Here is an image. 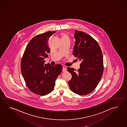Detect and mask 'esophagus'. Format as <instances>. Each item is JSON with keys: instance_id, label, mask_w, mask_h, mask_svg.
I'll use <instances>...</instances> for the list:
<instances>
[{"instance_id": "esophagus-1", "label": "esophagus", "mask_w": 127, "mask_h": 127, "mask_svg": "<svg viewBox=\"0 0 127 127\" xmlns=\"http://www.w3.org/2000/svg\"><path fill=\"white\" fill-rule=\"evenodd\" d=\"M66 69L64 67H63V72H65V71H66Z\"/></svg>"}]
</instances>
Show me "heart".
<instances>
[{
	"label": "heart",
	"mask_w": 127,
	"mask_h": 127,
	"mask_svg": "<svg viewBox=\"0 0 127 127\" xmlns=\"http://www.w3.org/2000/svg\"><path fill=\"white\" fill-rule=\"evenodd\" d=\"M61 36L62 37V40H70V38L67 34L65 32H63L61 34Z\"/></svg>",
	"instance_id": "heart-1"
}]
</instances>
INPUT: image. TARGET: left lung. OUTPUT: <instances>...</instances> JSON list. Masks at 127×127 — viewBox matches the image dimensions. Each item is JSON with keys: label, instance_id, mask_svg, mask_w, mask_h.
I'll use <instances>...</instances> for the list:
<instances>
[{"label": "left lung", "instance_id": "left-lung-1", "mask_svg": "<svg viewBox=\"0 0 127 127\" xmlns=\"http://www.w3.org/2000/svg\"><path fill=\"white\" fill-rule=\"evenodd\" d=\"M74 38L73 54L81 63L78 72L67 68L72 75L68 84L71 91L85 95L93 91L100 82L103 72V56L98 42L88 34L75 30Z\"/></svg>", "mask_w": 127, "mask_h": 127}]
</instances>
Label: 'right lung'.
I'll return each instance as SVG.
<instances>
[{
	"label": "right lung",
	"instance_id": "right-lung-1",
	"mask_svg": "<svg viewBox=\"0 0 127 127\" xmlns=\"http://www.w3.org/2000/svg\"><path fill=\"white\" fill-rule=\"evenodd\" d=\"M56 32H47L32 39L21 61V71L26 84L32 92L40 95L54 90L55 80L63 69L61 64H45L44 59L50 51L48 40Z\"/></svg>",
	"mask_w": 127,
	"mask_h": 127
}]
</instances>
